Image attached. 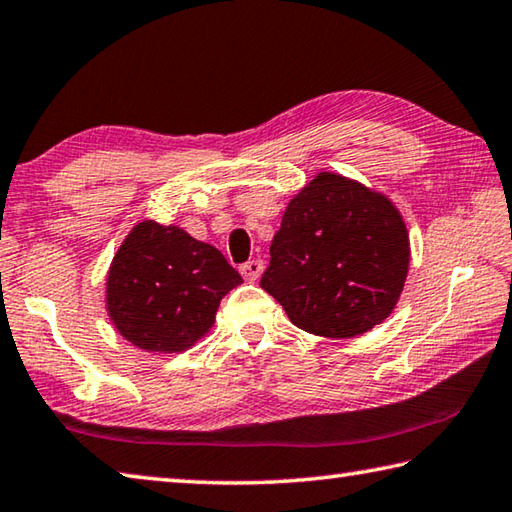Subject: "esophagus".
<instances>
[{
	"mask_svg": "<svg viewBox=\"0 0 512 512\" xmlns=\"http://www.w3.org/2000/svg\"><path fill=\"white\" fill-rule=\"evenodd\" d=\"M239 273L244 275L246 282H255L257 277H259V273H262V262H259V259H253V262L241 264L239 266Z\"/></svg>",
	"mask_w": 512,
	"mask_h": 512,
	"instance_id": "1",
	"label": "esophagus"
}]
</instances>
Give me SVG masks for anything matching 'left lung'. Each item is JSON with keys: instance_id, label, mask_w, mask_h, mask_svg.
<instances>
[{"instance_id": "obj_1", "label": "left lung", "mask_w": 512, "mask_h": 512, "mask_svg": "<svg viewBox=\"0 0 512 512\" xmlns=\"http://www.w3.org/2000/svg\"><path fill=\"white\" fill-rule=\"evenodd\" d=\"M407 266L410 237L394 203L320 172L288 203L259 284L295 327L353 338L394 311Z\"/></svg>"}]
</instances>
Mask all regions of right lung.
<instances>
[{"instance_id":"right-lung-1","label":"right lung","mask_w":512,"mask_h":512,"mask_svg":"<svg viewBox=\"0 0 512 512\" xmlns=\"http://www.w3.org/2000/svg\"><path fill=\"white\" fill-rule=\"evenodd\" d=\"M241 282L215 246L176 226L141 221L111 262L107 311L138 349L176 353L206 336L221 297Z\"/></svg>"}]
</instances>
